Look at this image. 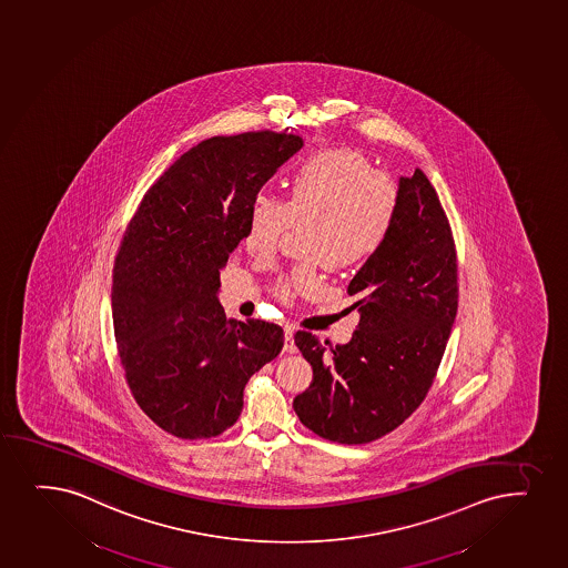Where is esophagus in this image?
<instances>
[{
	"mask_svg": "<svg viewBox=\"0 0 568 568\" xmlns=\"http://www.w3.org/2000/svg\"><path fill=\"white\" fill-rule=\"evenodd\" d=\"M284 351L286 353H297V346H295L294 341V327L286 326V329H284Z\"/></svg>",
	"mask_w": 568,
	"mask_h": 568,
	"instance_id": "34e87169",
	"label": "esophagus"
}]
</instances>
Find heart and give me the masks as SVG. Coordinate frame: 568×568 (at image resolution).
<instances>
[{
	"label": "heart",
	"instance_id": "obj_1",
	"mask_svg": "<svg viewBox=\"0 0 568 568\" xmlns=\"http://www.w3.org/2000/svg\"><path fill=\"white\" fill-rule=\"evenodd\" d=\"M398 210V187L385 172L353 150L320 151L287 180L286 203L257 193L246 217L244 244L252 254H273L290 225L308 223L305 254L329 268H351L377 254ZM322 287L313 265L282 278V297L316 294Z\"/></svg>",
	"mask_w": 568,
	"mask_h": 568
}]
</instances>
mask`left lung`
I'll return each mask as SVG.
<instances>
[{
  "instance_id": "1",
  "label": "left lung",
  "mask_w": 568,
  "mask_h": 568,
  "mask_svg": "<svg viewBox=\"0 0 568 568\" xmlns=\"http://www.w3.org/2000/svg\"><path fill=\"white\" fill-rule=\"evenodd\" d=\"M346 292L359 313L346 345L295 333L313 383L295 396L294 409L324 439L369 444L423 404L457 316L455 241L423 170L399 178L390 233Z\"/></svg>"
}]
</instances>
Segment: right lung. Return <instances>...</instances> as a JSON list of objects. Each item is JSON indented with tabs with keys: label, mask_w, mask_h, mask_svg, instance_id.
Wrapping results in <instances>:
<instances>
[{
	"label": "right lung",
	"mask_w": 568,
	"mask_h": 568,
	"mask_svg": "<svg viewBox=\"0 0 568 568\" xmlns=\"http://www.w3.org/2000/svg\"><path fill=\"white\" fill-rule=\"evenodd\" d=\"M301 148L271 131L209 138L151 185L126 227L111 286L119 358L136 404L172 436L231 428L250 377L282 351L281 326L227 318L217 292L252 199Z\"/></svg>",
	"instance_id": "add662e5"
}]
</instances>
